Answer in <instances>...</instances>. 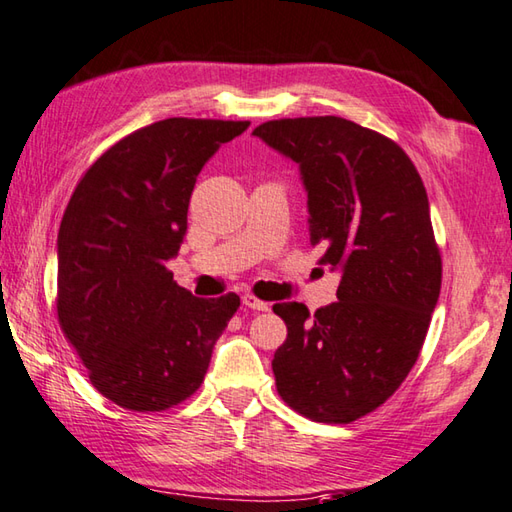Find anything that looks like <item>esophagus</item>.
Listing matches in <instances>:
<instances>
[{
	"label": "esophagus",
	"instance_id": "esophagus-1",
	"mask_svg": "<svg viewBox=\"0 0 512 512\" xmlns=\"http://www.w3.org/2000/svg\"><path fill=\"white\" fill-rule=\"evenodd\" d=\"M243 305L249 307V310H256V312H267L269 305L265 301H260L254 294H245L243 296Z\"/></svg>",
	"mask_w": 512,
	"mask_h": 512
}]
</instances>
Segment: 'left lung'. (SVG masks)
Here are the masks:
<instances>
[{"instance_id":"8db88e82","label":"left lung","mask_w":512,"mask_h":512,"mask_svg":"<svg viewBox=\"0 0 512 512\" xmlns=\"http://www.w3.org/2000/svg\"><path fill=\"white\" fill-rule=\"evenodd\" d=\"M301 167L310 243L341 269L332 305L314 316L276 303L287 339L272 361L289 408L350 423L388 401L417 363L441 289L428 194L397 142L336 115L269 120L254 129Z\"/></svg>"}]
</instances>
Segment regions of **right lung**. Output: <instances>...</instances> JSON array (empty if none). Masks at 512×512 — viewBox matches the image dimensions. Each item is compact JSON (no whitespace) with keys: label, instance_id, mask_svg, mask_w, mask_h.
Instances as JSON below:
<instances>
[{"label":"right lung","instance_id":"1","mask_svg":"<svg viewBox=\"0 0 512 512\" xmlns=\"http://www.w3.org/2000/svg\"><path fill=\"white\" fill-rule=\"evenodd\" d=\"M249 122L167 118L86 169L57 234V321L93 388L120 408L162 412L194 394L240 298H196L167 269L196 178Z\"/></svg>","mask_w":512,"mask_h":512}]
</instances>
